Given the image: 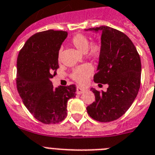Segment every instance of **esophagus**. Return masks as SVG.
Here are the masks:
<instances>
[{
  "label": "esophagus",
  "mask_w": 155,
  "mask_h": 155,
  "mask_svg": "<svg viewBox=\"0 0 155 155\" xmlns=\"http://www.w3.org/2000/svg\"><path fill=\"white\" fill-rule=\"evenodd\" d=\"M84 91H85V89H84V88H81V87L79 86L77 87V93L78 94H81Z\"/></svg>",
  "instance_id": "esophagus-1"
}]
</instances>
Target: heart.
Returning a JSON list of instances; mask_svg holds the SVG:
<instances>
[{
	"mask_svg": "<svg viewBox=\"0 0 155 155\" xmlns=\"http://www.w3.org/2000/svg\"><path fill=\"white\" fill-rule=\"evenodd\" d=\"M90 39L87 35L83 34H77L72 37L70 43L75 48L80 51L81 52H85L86 56L92 58L97 59L101 54L102 47L101 43L98 42H93L90 43ZM62 50H59L58 58L59 61L62 59ZM93 69L91 65L89 64H84L80 66H78L73 70L71 74V78L76 82L81 85H85L87 80L92 75Z\"/></svg>",
	"mask_w": 155,
	"mask_h": 155,
	"instance_id": "heart-1",
	"label": "heart"
}]
</instances>
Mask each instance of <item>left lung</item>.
I'll use <instances>...</instances> for the list:
<instances>
[{"mask_svg":"<svg viewBox=\"0 0 155 155\" xmlns=\"http://www.w3.org/2000/svg\"><path fill=\"white\" fill-rule=\"evenodd\" d=\"M101 34V54L93 81L108 84L107 91L91 89L95 101L86 108L89 116L99 122H111L124 114L135 101L141 83V60L127 35L108 26L87 29Z\"/></svg>","mask_w":155,"mask_h":155,"instance_id":"8db88e82","label":"left lung"}]
</instances>
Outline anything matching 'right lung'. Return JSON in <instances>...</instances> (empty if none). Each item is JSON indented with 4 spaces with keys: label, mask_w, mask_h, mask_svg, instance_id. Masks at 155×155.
<instances>
[{
    "label": "right lung",
    "mask_w": 155,
    "mask_h": 155,
    "mask_svg": "<svg viewBox=\"0 0 155 155\" xmlns=\"http://www.w3.org/2000/svg\"><path fill=\"white\" fill-rule=\"evenodd\" d=\"M68 32L47 30L34 34L17 57L16 87L23 103L35 118L45 124L61 122L67 116V102L76 96V86L54 88L58 54Z\"/></svg>",
    "instance_id": "1"
}]
</instances>
